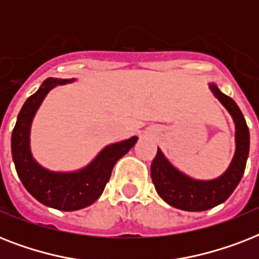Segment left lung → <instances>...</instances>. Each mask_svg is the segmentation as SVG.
<instances>
[{"label": "left lung", "mask_w": 259, "mask_h": 259, "mask_svg": "<svg viewBox=\"0 0 259 259\" xmlns=\"http://www.w3.org/2000/svg\"><path fill=\"white\" fill-rule=\"evenodd\" d=\"M209 89L229 110L235 122L237 150L229 169L215 180H193L170 165L160 149H157V154L150 166L152 181L161 199L175 208L184 211H205L227 200L243 176L249 156L250 133L243 114L237 103L215 84H211Z\"/></svg>", "instance_id": "left-lung-1"}]
</instances>
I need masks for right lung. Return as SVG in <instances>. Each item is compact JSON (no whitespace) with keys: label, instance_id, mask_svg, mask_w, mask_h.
<instances>
[{"label":"right lung","instance_id":"add662e5","mask_svg":"<svg viewBox=\"0 0 259 259\" xmlns=\"http://www.w3.org/2000/svg\"><path fill=\"white\" fill-rule=\"evenodd\" d=\"M72 80L47 79L26 99L12 133V156L21 183L36 200L60 211H76L93 204L103 192L115 162L137 142V137H132L106 146L89 166L78 172L55 173L38 165L29 149V130L33 115L52 87Z\"/></svg>","mask_w":259,"mask_h":259}]
</instances>
